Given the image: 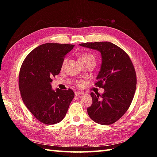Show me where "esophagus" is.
<instances>
[{"instance_id":"obj_1","label":"esophagus","mask_w":157,"mask_h":157,"mask_svg":"<svg viewBox=\"0 0 157 157\" xmlns=\"http://www.w3.org/2000/svg\"><path fill=\"white\" fill-rule=\"evenodd\" d=\"M75 94L76 96L81 95V94H84V92H82V91H75Z\"/></svg>"}]
</instances>
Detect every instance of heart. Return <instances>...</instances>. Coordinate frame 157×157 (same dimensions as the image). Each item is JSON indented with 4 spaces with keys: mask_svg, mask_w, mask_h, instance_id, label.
<instances>
[{
    "mask_svg": "<svg viewBox=\"0 0 157 157\" xmlns=\"http://www.w3.org/2000/svg\"><path fill=\"white\" fill-rule=\"evenodd\" d=\"M79 61H96V58L95 56L93 55L91 53L89 52H85L83 53L80 56H79ZM67 61V59H65L64 61L63 62V66L65 64V63ZM84 84V82H79L78 83V85L79 86H82Z\"/></svg>",
    "mask_w": 157,
    "mask_h": 157,
    "instance_id": "heart-1",
    "label": "heart"
}]
</instances>
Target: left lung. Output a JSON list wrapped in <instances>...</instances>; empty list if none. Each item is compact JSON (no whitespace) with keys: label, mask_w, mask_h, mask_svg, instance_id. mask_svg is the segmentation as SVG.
Returning a JSON list of instances; mask_svg holds the SVG:
<instances>
[{"label":"left lung","mask_w":157,"mask_h":157,"mask_svg":"<svg viewBox=\"0 0 157 157\" xmlns=\"http://www.w3.org/2000/svg\"><path fill=\"white\" fill-rule=\"evenodd\" d=\"M81 46L101 52L102 64L96 78V87L104 88L102 95L92 92V104L88 115L101 125L116 122L128 111L136 88V73L128 55L110 42H86Z\"/></svg>","instance_id":"1"}]
</instances>
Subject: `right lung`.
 Here are the masks:
<instances>
[{
    "label": "right lung",
    "instance_id": "1",
    "mask_svg": "<svg viewBox=\"0 0 157 157\" xmlns=\"http://www.w3.org/2000/svg\"><path fill=\"white\" fill-rule=\"evenodd\" d=\"M74 45L46 43L29 53L19 75V88L26 107L46 125L59 123L65 117L74 97L71 89L52 90V78L61 71L65 56Z\"/></svg>",
    "mask_w": 157,
    "mask_h": 157
}]
</instances>
